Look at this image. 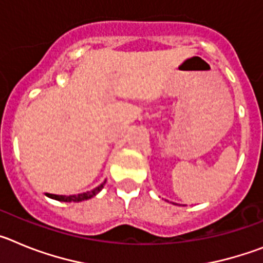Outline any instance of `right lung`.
<instances>
[{"label": "right lung", "mask_w": 263, "mask_h": 263, "mask_svg": "<svg viewBox=\"0 0 263 263\" xmlns=\"http://www.w3.org/2000/svg\"><path fill=\"white\" fill-rule=\"evenodd\" d=\"M104 184H105V182H104L103 184H100L99 187L95 188V190H92V191H88V192H84V194H79V195H72V196H63V195H52V194H46V195H47L48 197H51V199H55V200L67 201V203L76 201V203H78V201L88 200V199H90V197L96 196V195L103 190Z\"/></svg>", "instance_id": "1"}]
</instances>
